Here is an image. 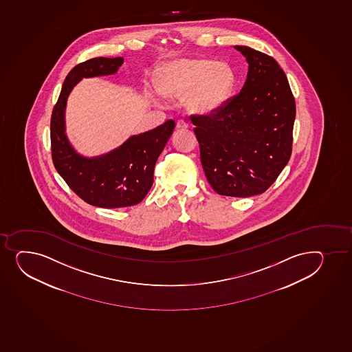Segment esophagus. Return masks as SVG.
<instances>
[{
  "label": "esophagus",
  "instance_id": "obj_1",
  "mask_svg": "<svg viewBox=\"0 0 352 352\" xmlns=\"http://www.w3.org/2000/svg\"><path fill=\"white\" fill-rule=\"evenodd\" d=\"M176 129H177V130H188L189 125H188L184 120H178V122H176Z\"/></svg>",
  "mask_w": 352,
  "mask_h": 352
}]
</instances>
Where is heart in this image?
I'll return each mask as SVG.
<instances>
[{
    "label": "heart",
    "mask_w": 352,
    "mask_h": 352,
    "mask_svg": "<svg viewBox=\"0 0 352 352\" xmlns=\"http://www.w3.org/2000/svg\"><path fill=\"white\" fill-rule=\"evenodd\" d=\"M155 82L163 96L185 97L190 112L206 116L218 112L230 100L235 73L226 61L188 58L163 63Z\"/></svg>",
    "instance_id": "1"
}]
</instances>
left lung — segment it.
Masks as SVG:
<instances>
[{"label":"left lung","mask_w":352,"mask_h":352,"mask_svg":"<svg viewBox=\"0 0 352 352\" xmlns=\"http://www.w3.org/2000/svg\"><path fill=\"white\" fill-rule=\"evenodd\" d=\"M248 63L240 94L213 116H193L208 181L222 196L252 197L277 179L292 151L296 102L272 56L234 46Z\"/></svg>","instance_id":"1"}]
</instances>
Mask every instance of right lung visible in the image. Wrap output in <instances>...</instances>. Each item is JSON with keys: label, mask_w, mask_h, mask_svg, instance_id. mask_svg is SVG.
I'll use <instances>...</instances> for the list:
<instances>
[{"label": "right lung", "mask_w": 352, "mask_h": 352, "mask_svg": "<svg viewBox=\"0 0 352 352\" xmlns=\"http://www.w3.org/2000/svg\"><path fill=\"white\" fill-rule=\"evenodd\" d=\"M124 58H94L78 63L63 82L51 118L54 167L80 198L97 208H117L140 203L152 188L156 161L174 132V120L132 135L102 155L85 156L66 133L67 100L82 78L116 74Z\"/></svg>", "instance_id": "obj_1"}]
</instances>
